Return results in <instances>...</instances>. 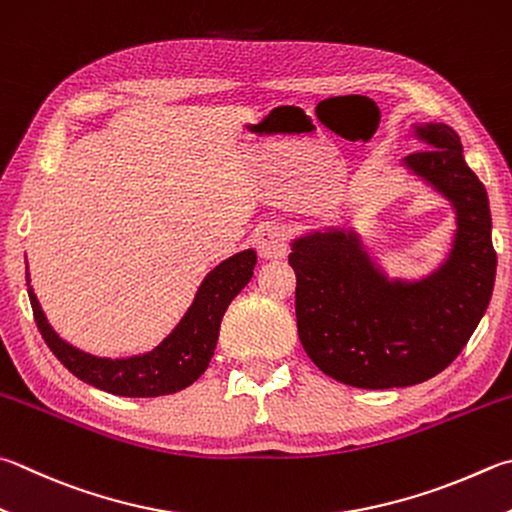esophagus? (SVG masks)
Instances as JSON below:
<instances>
[{
    "mask_svg": "<svg viewBox=\"0 0 512 512\" xmlns=\"http://www.w3.org/2000/svg\"><path fill=\"white\" fill-rule=\"evenodd\" d=\"M255 246L264 259H280L288 250V232L277 224L259 226L255 232Z\"/></svg>",
    "mask_w": 512,
    "mask_h": 512,
    "instance_id": "esophagus-1",
    "label": "esophagus"
}]
</instances>
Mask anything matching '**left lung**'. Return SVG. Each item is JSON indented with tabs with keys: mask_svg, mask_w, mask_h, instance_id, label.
<instances>
[{
	"mask_svg": "<svg viewBox=\"0 0 512 512\" xmlns=\"http://www.w3.org/2000/svg\"><path fill=\"white\" fill-rule=\"evenodd\" d=\"M430 150L405 167L452 203L457 232L445 262L418 282H389L353 230L293 241L302 347L324 374L360 389L410 387L450 365L486 313L497 273L488 194L463 159L457 132L416 125Z\"/></svg>",
	"mask_w": 512,
	"mask_h": 512,
	"instance_id": "obj_1",
	"label": "left lung"
}]
</instances>
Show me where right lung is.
<instances>
[{
  "label": "right lung",
  "instance_id": "obj_1",
  "mask_svg": "<svg viewBox=\"0 0 512 512\" xmlns=\"http://www.w3.org/2000/svg\"><path fill=\"white\" fill-rule=\"evenodd\" d=\"M255 264V250H244V253L228 257L226 262H221L215 271L206 275L188 313L183 315V320L176 324L174 331L159 347L143 353V356L116 360L91 356V353L64 342L46 322L42 306L31 288L29 273H26V284H29V300L37 329H40L53 356L73 376L102 389V392L150 398L179 392V389L192 385L208 369L217 347L221 318H224L228 304L250 282Z\"/></svg>",
  "mask_w": 512,
  "mask_h": 512
}]
</instances>
